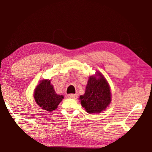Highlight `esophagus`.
Here are the masks:
<instances>
[{
  "mask_svg": "<svg viewBox=\"0 0 152 152\" xmlns=\"http://www.w3.org/2000/svg\"><path fill=\"white\" fill-rule=\"evenodd\" d=\"M68 96H69V98L76 99H77V97H78V95H77L76 94H69L68 95Z\"/></svg>",
  "mask_w": 152,
  "mask_h": 152,
  "instance_id": "34e87169",
  "label": "esophagus"
}]
</instances>
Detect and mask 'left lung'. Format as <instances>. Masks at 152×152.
Segmentation results:
<instances>
[{"label":"left lung","instance_id":"8db88e82","mask_svg":"<svg viewBox=\"0 0 152 152\" xmlns=\"http://www.w3.org/2000/svg\"><path fill=\"white\" fill-rule=\"evenodd\" d=\"M89 77L85 94L80 96V103L89 114L104 110L111 102V92L108 82L101 73Z\"/></svg>","mask_w":152,"mask_h":152}]
</instances>
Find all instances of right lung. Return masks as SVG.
<instances>
[{"mask_svg": "<svg viewBox=\"0 0 152 152\" xmlns=\"http://www.w3.org/2000/svg\"><path fill=\"white\" fill-rule=\"evenodd\" d=\"M34 97L42 109L51 112L57 108L63 96L56 94L53 86L51 85L50 80H44L35 89Z\"/></svg>", "mask_w": 152, "mask_h": 152, "instance_id": "add662e5", "label": "right lung"}]
</instances>
